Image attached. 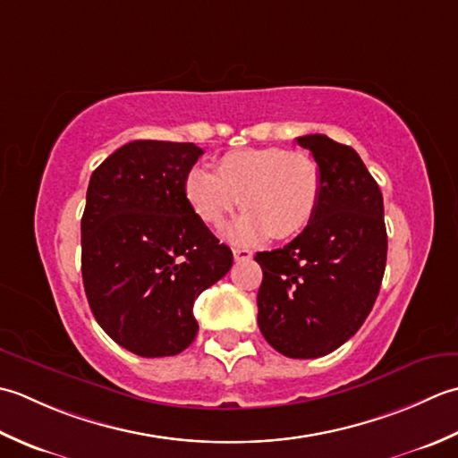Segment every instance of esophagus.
<instances>
[{
	"mask_svg": "<svg viewBox=\"0 0 458 458\" xmlns=\"http://www.w3.org/2000/svg\"><path fill=\"white\" fill-rule=\"evenodd\" d=\"M233 257H235L237 263H241V260H249L253 253L249 249H233Z\"/></svg>",
	"mask_w": 458,
	"mask_h": 458,
	"instance_id": "obj_1",
	"label": "esophagus"
}]
</instances>
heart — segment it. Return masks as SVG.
Segmentation results:
<instances>
[{"mask_svg":"<svg viewBox=\"0 0 458 458\" xmlns=\"http://www.w3.org/2000/svg\"><path fill=\"white\" fill-rule=\"evenodd\" d=\"M242 201H238V198ZM185 198L203 225L219 227L229 213L245 209L227 229L231 241L286 239L314 217L320 199V170L304 152L245 148L219 157L217 170L193 167L185 175Z\"/></svg>","mask_w":458,"mask_h":458,"instance_id":"b5f03b06","label":"heart"}]
</instances>
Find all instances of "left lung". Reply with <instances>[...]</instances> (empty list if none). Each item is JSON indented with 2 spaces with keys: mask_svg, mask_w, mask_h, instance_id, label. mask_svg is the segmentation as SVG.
<instances>
[{
  "mask_svg": "<svg viewBox=\"0 0 458 458\" xmlns=\"http://www.w3.org/2000/svg\"><path fill=\"white\" fill-rule=\"evenodd\" d=\"M296 142L320 170V199L306 229L283 249L257 253V304L265 340L286 358L340 348L366 322L387 259L384 195L353 148L324 134Z\"/></svg>",
  "mask_w": 458,
  "mask_h": 458,
  "instance_id": "8db88e82",
  "label": "left lung"
}]
</instances>
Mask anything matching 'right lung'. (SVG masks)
Segmentation results:
<instances>
[{
  "mask_svg": "<svg viewBox=\"0 0 458 458\" xmlns=\"http://www.w3.org/2000/svg\"><path fill=\"white\" fill-rule=\"evenodd\" d=\"M191 142L134 140L90 175L81 221L82 283L100 328L142 358L183 352L193 302L229 273L233 253L195 217L185 175Z\"/></svg>",
  "mask_w": 458,
  "mask_h": 458,
  "instance_id": "add662e5",
  "label": "right lung"
}]
</instances>
